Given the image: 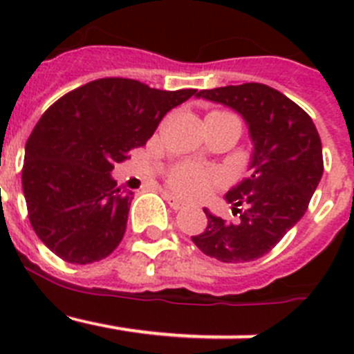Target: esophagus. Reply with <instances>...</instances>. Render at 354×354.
Returning <instances> with one entry per match:
<instances>
[{"instance_id":"1","label":"esophagus","mask_w":354,"mask_h":354,"mask_svg":"<svg viewBox=\"0 0 354 354\" xmlns=\"http://www.w3.org/2000/svg\"><path fill=\"white\" fill-rule=\"evenodd\" d=\"M165 200H167L168 205H170L171 209H175V211H179V209H183L184 205H186L183 200H179L177 196H174L171 193H165Z\"/></svg>"}]
</instances>
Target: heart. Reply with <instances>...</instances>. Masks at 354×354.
<instances>
[{
    "mask_svg": "<svg viewBox=\"0 0 354 354\" xmlns=\"http://www.w3.org/2000/svg\"><path fill=\"white\" fill-rule=\"evenodd\" d=\"M214 113H223V111H214ZM168 183H170L171 189L180 195L198 196L209 189L212 183V174L198 167H193V165H179L170 171Z\"/></svg>",
    "mask_w": 354,
    "mask_h": 354,
    "instance_id": "1",
    "label": "heart"
}]
</instances>
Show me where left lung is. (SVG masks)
I'll list each match as a JSON object with an SVG mask.
<instances>
[{"label": "left lung", "instance_id": "1", "mask_svg": "<svg viewBox=\"0 0 354 354\" xmlns=\"http://www.w3.org/2000/svg\"><path fill=\"white\" fill-rule=\"evenodd\" d=\"M196 97L232 108L245 118L253 154L250 177L225 195L237 220L211 214L193 243L221 262L261 259L303 218L323 177V145L314 122L282 92L262 83L200 90Z\"/></svg>", "mask_w": 354, "mask_h": 354}]
</instances>
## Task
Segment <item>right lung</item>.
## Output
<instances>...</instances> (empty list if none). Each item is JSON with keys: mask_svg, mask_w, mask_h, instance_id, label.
Listing matches in <instances>:
<instances>
[{"mask_svg": "<svg viewBox=\"0 0 354 354\" xmlns=\"http://www.w3.org/2000/svg\"><path fill=\"white\" fill-rule=\"evenodd\" d=\"M195 93L102 77L49 106L23 165L28 218L44 245L71 264L108 257L124 237L133 200L111 177L115 162L145 145L162 117Z\"/></svg>", "mask_w": 354, "mask_h": 354, "instance_id": "add662e5", "label": "right lung"}]
</instances>
